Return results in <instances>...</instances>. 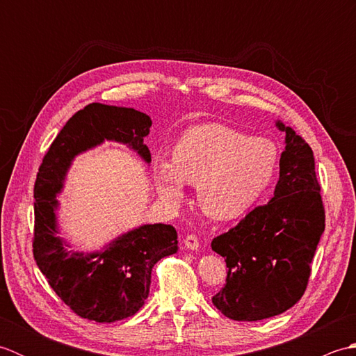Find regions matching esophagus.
<instances>
[{"instance_id":"1","label":"esophagus","mask_w":356,"mask_h":356,"mask_svg":"<svg viewBox=\"0 0 356 356\" xmlns=\"http://www.w3.org/2000/svg\"><path fill=\"white\" fill-rule=\"evenodd\" d=\"M185 246L188 248V249H197L199 248V238L194 236V234H190V236H186V238H185Z\"/></svg>"}]
</instances>
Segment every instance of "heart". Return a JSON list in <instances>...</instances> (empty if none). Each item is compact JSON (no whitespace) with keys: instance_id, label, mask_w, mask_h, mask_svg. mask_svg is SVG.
I'll return each mask as SVG.
<instances>
[{"instance_id":"1","label":"heart","mask_w":356,"mask_h":356,"mask_svg":"<svg viewBox=\"0 0 356 356\" xmlns=\"http://www.w3.org/2000/svg\"><path fill=\"white\" fill-rule=\"evenodd\" d=\"M172 162L157 161L153 177L165 202L184 199L185 182L197 185L207 216L229 220L251 209L277 172L280 151L266 138H251L225 124H203L184 133Z\"/></svg>"}]
</instances>
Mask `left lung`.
I'll return each mask as SVG.
<instances>
[{"label": "left lung", "mask_w": 356, "mask_h": 356, "mask_svg": "<svg viewBox=\"0 0 356 356\" xmlns=\"http://www.w3.org/2000/svg\"><path fill=\"white\" fill-rule=\"evenodd\" d=\"M277 127L286 147L274 197L211 241L228 268L213 305L236 321L270 318L303 297L326 222L312 148L291 127Z\"/></svg>", "instance_id": "8db88e82"}]
</instances>
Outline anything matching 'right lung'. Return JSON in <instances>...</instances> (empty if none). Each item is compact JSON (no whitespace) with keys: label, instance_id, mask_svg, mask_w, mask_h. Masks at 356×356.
<instances>
[{"label":"right lung","instance_id":"add662e5","mask_svg":"<svg viewBox=\"0 0 356 356\" xmlns=\"http://www.w3.org/2000/svg\"><path fill=\"white\" fill-rule=\"evenodd\" d=\"M151 119L134 108L88 104L67 120L36 174L33 259L63 303L81 318L113 323L128 318L145 303L154 264L177 252L171 225H145L124 234L102 252H69L56 234L55 195L72 159L105 139L127 143L151 162L143 143Z\"/></svg>","mask_w":356,"mask_h":356}]
</instances>
